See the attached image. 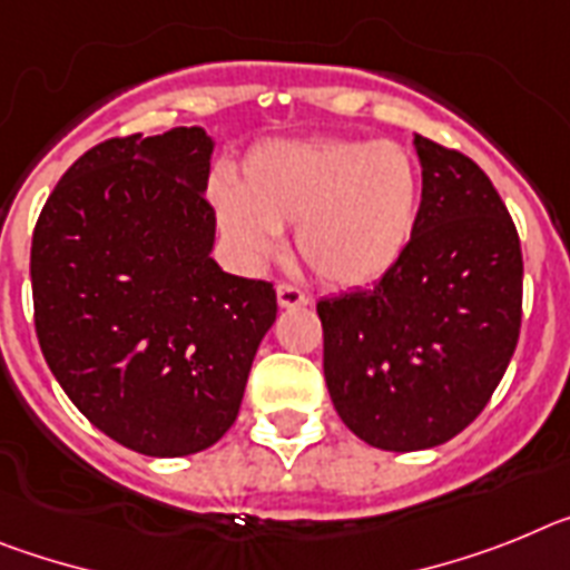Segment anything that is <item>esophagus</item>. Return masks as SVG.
<instances>
[{
  "mask_svg": "<svg viewBox=\"0 0 570 570\" xmlns=\"http://www.w3.org/2000/svg\"><path fill=\"white\" fill-rule=\"evenodd\" d=\"M306 304H309V298H306L298 286L278 284V306H284V309H298V306H306Z\"/></svg>",
  "mask_w": 570,
  "mask_h": 570,
  "instance_id": "34e87169",
  "label": "esophagus"
}]
</instances>
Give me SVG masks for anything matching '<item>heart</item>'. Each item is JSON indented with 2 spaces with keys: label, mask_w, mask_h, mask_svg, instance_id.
Instances as JSON below:
<instances>
[{
  "label": "heart",
  "mask_w": 570,
  "mask_h": 570,
  "mask_svg": "<svg viewBox=\"0 0 570 570\" xmlns=\"http://www.w3.org/2000/svg\"><path fill=\"white\" fill-rule=\"evenodd\" d=\"M215 220L246 264L295 249L315 278L341 289L402 264L422 215V171L395 140H281L249 151L237 189H212Z\"/></svg>",
  "instance_id": "b5f03b06"
}]
</instances>
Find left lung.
Segmentation results:
<instances>
[{
	"instance_id": "left-lung-1",
	"label": "left lung",
	"mask_w": 570,
	"mask_h": 570,
	"mask_svg": "<svg viewBox=\"0 0 570 570\" xmlns=\"http://www.w3.org/2000/svg\"><path fill=\"white\" fill-rule=\"evenodd\" d=\"M422 215L373 289L318 301L324 379L341 422L393 453L462 433L491 402L522 326V249L491 177L413 137Z\"/></svg>"
}]
</instances>
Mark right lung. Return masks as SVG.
<instances>
[{"label": "right lung", "instance_id": "obj_1", "mask_svg": "<svg viewBox=\"0 0 570 570\" xmlns=\"http://www.w3.org/2000/svg\"><path fill=\"white\" fill-rule=\"evenodd\" d=\"M200 126L114 137L68 168L31 244L48 367L88 422L142 456L200 453L235 424L278 315L266 281L217 266Z\"/></svg>", "mask_w": 570, "mask_h": 570}]
</instances>
